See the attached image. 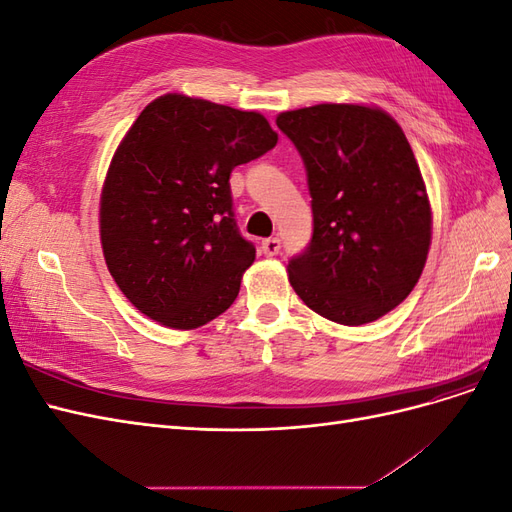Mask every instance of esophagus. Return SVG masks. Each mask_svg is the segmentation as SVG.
Masks as SVG:
<instances>
[{
    "mask_svg": "<svg viewBox=\"0 0 512 512\" xmlns=\"http://www.w3.org/2000/svg\"><path fill=\"white\" fill-rule=\"evenodd\" d=\"M262 252H265L267 256H275V254H280V250H282V241L277 239V237H269V239H265L262 241Z\"/></svg>",
    "mask_w": 512,
    "mask_h": 512,
    "instance_id": "1",
    "label": "esophagus"
}]
</instances>
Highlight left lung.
<instances>
[{
	"mask_svg": "<svg viewBox=\"0 0 512 512\" xmlns=\"http://www.w3.org/2000/svg\"><path fill=\"white\" fill-rule=\"evenodd\" d=\"M301 153L314 232L288 280L316 314L346 327L404 301L431 243L425 181L399 123L380 108L316 104L277 115Z\"/></svg>",
	"mask_w": 512,
	"mask_h": 512,
	"instance_id": "obj_1",
	"label": "left lung"
}]
</instances>
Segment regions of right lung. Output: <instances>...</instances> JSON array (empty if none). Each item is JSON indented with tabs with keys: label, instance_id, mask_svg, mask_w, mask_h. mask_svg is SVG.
Segmentation results:
<instances>
[{
	"label": "right lung",
	"instance_id": "1",
	"mask_svg": "<svg viewBox=\"0 0 512 512\" xmlns=\"http://www.w3.org/2000/svg\"><path fill=\"white\" fill-rule=\"evenodd\" d=\"M275 143L254 111L181 94L145 106L100 198L106 267L138 312L188 331L235 303L256 247L241 237L228 181Z\"/></svg>",
	"mask_w": 512,
	"mask_h": 512
}]
</instances>
